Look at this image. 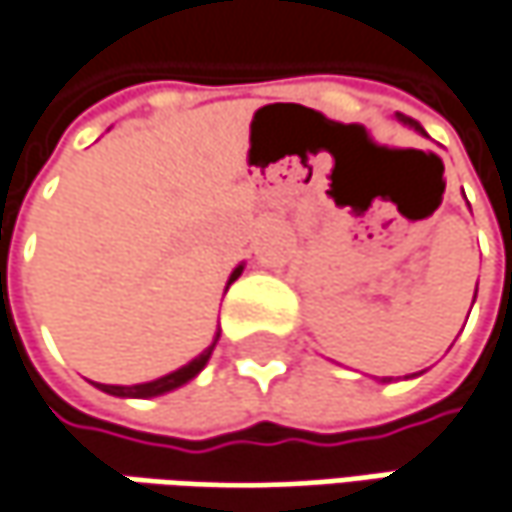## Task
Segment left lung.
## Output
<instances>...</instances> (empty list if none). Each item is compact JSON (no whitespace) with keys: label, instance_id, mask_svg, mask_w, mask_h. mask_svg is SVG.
Segmentation results:
<instances>
[{"label":"left lung","instance_id":"obj_1","mask_svg":"<svg viewBox=\"0 0 512 512\" xmlns=\"http://www.w3.org/2000/svg\"><path fill=\"white\" fill-rule=\"evenodd\" d=\"M399 119H402V122H405V125H411V128H417V130H422L420 125H417V122H414V119H408V116H402V113H399Z\"/></svg>","mask_w":512,"mask_h":512}]
</instances>
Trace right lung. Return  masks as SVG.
Segmentation results:
<instances>
[{"mask_svg":"<svg viewBox=\"0 0 512 512\" xmlns=\"http://www.w3.org/2000/svg\"><path fill=\"white\" fill-rule=\"evenodd\" d=\"M241 274V268L233 271L230 276V282L227 285H233ZM218 344V335H215V341H212V347L203 349L201 355L195 358V361H189L186 367H180V370H174V373H168L163 379H157V382H148V384H133V387H119V384H98L104 393H113V396H136V399H148V396H160V393H168V390H174V387H180V384H186L189 379H195L198 373H201L203 367H206V361H209V355H212V349Z\"/></svg>","mask_w":512,"mask_h":512,"instance_id":"right-lung-1","label":"right lung"}]
</instances>
